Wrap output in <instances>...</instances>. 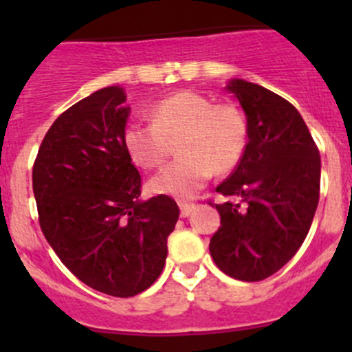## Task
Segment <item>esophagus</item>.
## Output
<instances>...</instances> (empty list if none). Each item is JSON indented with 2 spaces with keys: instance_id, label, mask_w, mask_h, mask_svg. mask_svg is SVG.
Here are the masks:
<instances>
[{
  "instance_id": "esophagus-1",
  "label": "esophagus",
  "mask_w": 352,
  "mask_h": 352,
  "mask_svg": "<svg viewBox=\"0 0 352 352\" xmlns=\"http://www.w3.org/2000/svg\"><path fill=\"white\" fill-rule=\"evenodd\" d=\"M179 206H180V216H182V218H187V216L196 209V204H192V202L179 201Z\"/></svg>"
}]
</instances>
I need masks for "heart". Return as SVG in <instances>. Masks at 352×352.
<instances>
[{"label": "heart", "instance_id": "heart-1", "mask_svg": "<svg viewBox=\"0 0 352 352\" xmlns=\"http://www.w3.org/2000/svg\"><path fill=\"white\" fill-rule=\"evenodd\" d=\"M151 122H131L124 148L141 168L165 162L173 141L179 158L150 180V190L192 197L214 173H228L242 162L248 144V122L233 102L214 104L206 95L184 90L151 107Z\"/></svg>", "mask_w": 352, "mask_h": 352}]
</instances>
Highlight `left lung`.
<instances>
[{"mask_svg":"<svg viewBox=\"0 0 352 352\" xmlns=\"http://www.w3.org/2000/svg\"><path fill=\"white\" fill-rule=\"evenodd\" d=\"M248 122L242 162L216 192L221 226L209 242L230 278L255 283L278 272L307 239L320 197V153L296 109L274 91L233 80Z\"/></svg>","mask_w":352,"mask_h":352,"instance_id":"8db88e82","label":"left lung"}]
</instances>
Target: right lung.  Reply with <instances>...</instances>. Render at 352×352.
<instances>
[{"mask_svg":"<svg viewBox=\"0 0 352 352\" xmlns=\"http://www.w3.org/2000/svg\"><path fill=\"white\" fill-rule=\"evenodd\" d=\"M124 102L122 88L107 87L71 105L45 133L32 170L45 240L81 283L117 298L158 279L180 214L165 194L140 199Z\"/></svg>","mask_w":352,"mask_h":352,"instance_id":"add662e5","label":"right lung"}]
</instances>
